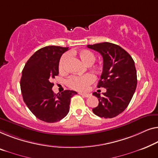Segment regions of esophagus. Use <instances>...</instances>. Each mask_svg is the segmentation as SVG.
<instances>
[{"label": "esophagus", "instance_id": "1", "mask_svg": "<svg viewBox=\"0 0 158 158\" xmlns=\"http://www.w3.org/2000/svg\"><path fill=\"white\" fill-rule=\"evenodd\" d=\"M80 95L83 96V97H85V98H88V97H90V94H88V93H80Z\"/></svg>", "mask_w": 158, "mask_h": 158}]
</instances>
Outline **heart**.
<instances>
[{
    "mask_svg": "<svg viewBox=\"0 0 158 158\" xmlns=\"http://www.w3.org/2000/svg\"><path fill=\"white\" fill-rule=\"evenodd\" d=\"M77 56L81 59L82 62L86 65H91L95 63L96 60L95 55L92 51L89 50L83 49L77 52ZM70 54L66 53L61 57L59 62V70L63 71L65 70V65L67 61L69 60ZM98 67H95V70H98ZM95 81V77L92 74H87L83 76H73L68 80L67 84L70 88L75 90L83 91L85 90L88 87Z\"/></svg>",
    "mask_w": 158,
    "mask_h": 158,
    "instance_id": "obj_1",
    "label": "heart"
}]
</instances>
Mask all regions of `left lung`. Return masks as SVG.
<instances>
[{"instance_id":"8db88e82","label":"left lung","mask_w":158,"mask_h":158,"mask_svg":"<svg viewBox=\"0 0 158 158\" xmlns=\"http://www.w3.org/2000/svg\"><path fill=\"white\" fill-rule=\"evenodd\" d=\"M88 48L100 52L103 67L98 88H105L103 95L94 92L99 100L93 112L100 118H112L123 113L128 106L137 87L135 62L127 51L118 45L101 43L88 45Z\"/></svg>"}]
</instances>
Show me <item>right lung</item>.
I'll list each match as a JSON object with an SVG mask.
<instances>
[{"label": "right lung", "instance_id": "right-lung-1", "mask_svg": "<svg viewBox=\"0 0 158 158\" xmlns=\"http://www.w3.org/2000/svg\"><path fill=\"white\" fill-rule=\"evenodd\" d=\"M68 48L50 45L36 51L22 71L20 89L25 103L36 118L46 123L62 120L70 110V99L77 92L66 90L55 94L51 81L59 73L60 57Z\"/></svg>", "mask_w": 158, "mask_h": 158}]
</instances>
